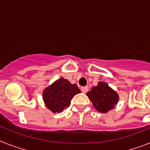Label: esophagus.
<instances>
[{
    "mask_svg": "<svg viewBox=\"0 0 150 150\" xmlns=\"http://www.w3.org/2000/svg\"><path fill=\"white\" fill-rule=\"evenodd\" d=\"M81 90H82V93H86L88 90H89V87L88 86H83L81 88Z\"/></svg>",
    "mask_w": 150,
    "mask_h": 150,
    "instance_id": "1",
    "label": "esophagus"
}]
</instances>
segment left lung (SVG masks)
<instances>
[{"instance_id":"obj_1","label":"left lung","mask_w":150,"mask_h":150,"mask_svg":"<svg viewBox=\"0 0 150 150\" xmlns=\"http://www.w3.org/2000/svg\"><path fill=\"white\" fill-rule=\"evenodd\" d=\"M87 96L93 102L94 107L99 112L107 113L114 107L118 101V95L107 83L100 82L97 86L92 88Z\"/></svg>"}]
</instances>
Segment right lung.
Here are the masks:
<instances>
[{
  "instance_id": "obj_1",
  "label": "right lung",
  "mask_w": 150,
  "mask_h": 150,
  "mask_svg": "<svg viewBox=\"0 0 150 150\" xmlns=\"http://www.w3.org/2000/svg\"><path fill=\"white\" fill-rule=\"evenodd\" d=\"M81 93L75 84H71L67 79H60L44 90L43 97L46 107L54 113H60L69 107L71 100Z\"/></svg>"
}]
</instances>
